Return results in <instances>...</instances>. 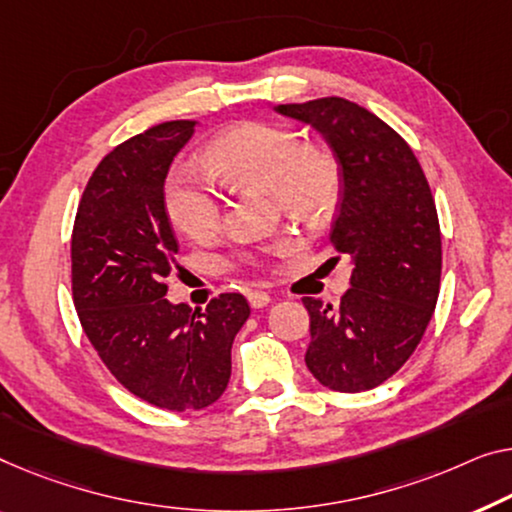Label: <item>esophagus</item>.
<instances>
[{"label": "esophagus", "instance_id": "esophagus-1", "mask_svg": "<svg viewBox=\"0 0 512 512\" xmlns=\"http://www.w3.org/2000/svg\"><path fill=\"white\" fill-rule=\"evenodd\" d=\"M271 296L266 292H259V289H253V292H248V303L253 305V308H264V305H269Z\"/></svg>", "mask_w": 512, "mask_h": 512}]
</instances>
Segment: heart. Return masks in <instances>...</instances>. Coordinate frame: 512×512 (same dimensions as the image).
Returning <instances> with one entry per match:
<instances>
[{"label":"heart","mask_w":512,"mask_h":512,"mask_svg":"<svg viewBox=\"0 0 512 512\" xmlns=\"http://www.w3.org/2000/svg\"><path fill=\"white\" fill-rule=\"evenodd\" d=\"M202 165L230 190H269L285 216L310 227L331 223L345 188L333 149L305 142L294 128L269 121H243L213 137L202 151ZM163 207L174 230L190 241H209L223 225V202L216 190L181 170L167 174ZM292 248L294 241L280 234L257 250H239L236 262L262 266Z\"/></svg>","instance_id":"obj_1"}]
</instances>
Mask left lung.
Masks as SVG:
<instances>
[{"label":"left lung","instance_id":"8db88e82","mask_svg":"<svg viewBox=\"0 0 512 512\" xmlns=\"http://www.w3.org/2000/svg\"><path fill=\"white\" fill-rule=\"evenodd\" d=\"M280 114L315 126L342 163L333 259H354L340 305L305 296V365L319 384L361 393L393 377L421 342L441 282V232L423 167L402 137L370 110L326 96Z\"/></svg>","mask_w":512,"mask_h":512}]
</instances>
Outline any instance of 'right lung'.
Segmentation results:
<instances>
[{"label":"right lung","mask_w":512,"mask_h":512,"mask_svg":"<svg viewBox=\"0 0 512 512\" xmlns=\"http://www.w3.org/2000/svg\"><path fill=\"white\" fill-rule=\"evenodd\" d=\"M197 121L151 126L121 142L91 174L71 236V289L80 324L126 391L170 411L216 402L232 375V342L246 324L243 294H218L207 310L172 305L165 278L179 241L163 183Z\"/></svg>","instance_id":"1"}]
</instances>
